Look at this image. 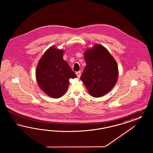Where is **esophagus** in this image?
Segmentation results:
<instances>
[{
    "label": "esophagus",
    "instance_id": "1",
    "mask_svg": "<svg viewBox=\"0 0 153 153\" xmlns=\"http://www.w3.org/2000/svg\"><path fill=\"white\" fill-rule=\"evenodd\" d=\"M76 74L77 76L78 77H80V76H81V71L76 72Z\"/></svg>",
    "mask_w": 153,
    "mask_h": 153
}]
</instances>
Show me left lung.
Segmentation results:
<instances>
[{
    "label": "left lung",
    "mask_w": 153,
    "mask_h": 153,
    "mask_svg": "<svg viewBox=\"0 0 153 153\" xmlns=\"http://www.w3.org/2000/svg\"><path fill=\"white\" fill-rule=\"evenodd\" d=\"M86 66L80 79L94 97H100L116 85L118 71L116 60L109 52L97 44L85 53Z\"/></svg>",
    "instance_id": "obj_1"
}]
</instances>
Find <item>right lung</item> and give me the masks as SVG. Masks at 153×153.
I'll list each match as a JSON object with an SVG mask.
<instances>
[{"mask_svg": "<svg viewBox=\"0 0 153 153\" xmlns=\"http://www.w3.org/2000/svg\"><path fill=\"white\" fill-rule=\"evenodd\" d=\"M63 51L51 47L37 65L36 79L42 90L51 97H62L67 90L69 79L77 77L63 59Z\"/></svg>", "mask_w": 153, "mask_h": 153, "instance_id": "1", "label": "right lung"}]
</instances>
